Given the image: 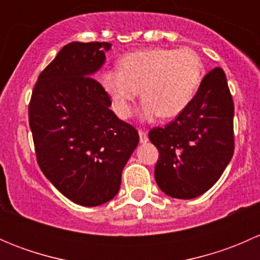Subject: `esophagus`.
<instances>
[{
	"mask_svg": "<svg viewBox=\"0 0 260 260\" xmlns=\"http://www.w3.org/2000/svg\"><path fill=\"white\" fill-rule=\"evenodd\" d=\"M138 135H140V142L141 143L148 142V135H147V132H145V131H142V129H140V131H138Z\"/></svg>",
	"mask_w": 260,
	"mask_h": 260,
	"instance_id": "1",
	"label": "esophagus"
}]
</instances>
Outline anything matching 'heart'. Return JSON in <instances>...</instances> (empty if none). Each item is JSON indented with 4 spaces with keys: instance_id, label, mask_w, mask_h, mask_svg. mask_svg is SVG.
<instances>
[{
    "instance_id": "1",
    "label": "heart",
    "mask_w": 260,
    "mask_h": 260,
    "mask_svg": "<svg viewBox=\"0 0 260 260\" xmlns=\"http://www.w3.org/2000/svg\"><path fill=\"white\" fill-rule=\"evenodd\" d=\"M204 78V64L190 48H152L128 52L118 60V69L102 72L99 81L115 114L127 119L133 103L145 99L141 114L147 120L182 113L195 98Z\"/></svg>"
}]
</instances>
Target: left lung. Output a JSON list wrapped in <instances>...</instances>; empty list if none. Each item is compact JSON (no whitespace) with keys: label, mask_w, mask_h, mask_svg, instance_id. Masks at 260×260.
<instances>
[{"label":"left lung","mask_w":260,"mask_h":260,"mask_svg":"<svg viewBox=\"0 0 260 260\" xmlns=\"http://www.w3.org/2000/svg\"><path fill=\"white\" fill-rule=\"evenodd\" d=\"M148 137L159 153L154 179L166 195L187 200L206 192L234 153V102L224 70H210L190 106Z\"/></svg>","instance_id":"obj_1"}]
</instances>
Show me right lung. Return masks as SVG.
<instances>
[{
    "label": "right lung",
    "instance_id": "obj_1",
    "mask_svg": "<svg viewBox=\"0 0 260 260\" xmlns=\"http://www.w3.org/2000/svg\"><path fill=\"white\" fill-rule=\"evenodd\" d=\"M109 43H70L40 73L28 103V123L43 174L69 200L98 206L120 187L123 167L140 141L136 128L109 109L91 75Z\"/></svg>",
    "mask_w": 260,
    "mask_h": 260
}]
</instances>
